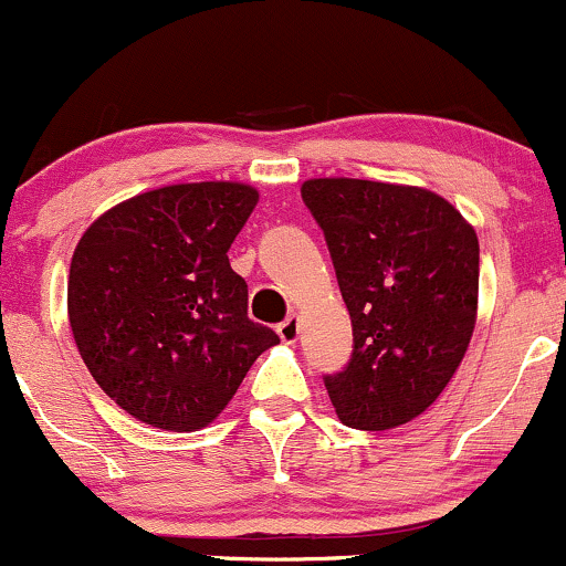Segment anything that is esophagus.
Returning <instances> with one entry per match:
<instances>
[{"mask_svg":"<svg viewBox=\"0 0 566 566\" xmlns=\"http://www.w3.org/2000/svg\"><path fill=\"white\" fill-rule=\"evenodd\" d=\"M276 333L284 343H295L297 335H301V324H297V316H287V319L279 324Z\"/></svg>","mask_w":566,"mask_h":566,"instance_id":"1","label":"esophagus"}]
</instances>
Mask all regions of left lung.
Masks as SVG:
<instances>
[{"label": "left lung", "instance_id": "obj_1", "mask_svg": "<svg viewBox=\"0 0 566 566\" xmlns=\"http://www.w3.org/2000/svg\"><path fill=\"white\" fill-rule=\"evenodd\" d=\"M354 327L327 375L337 418L388 431L423 415L458 373L479 305V239L439 193L359 178L305 180Z\"/></svg>", "mask_w": 566, "mask_h": 566}]
</instances>
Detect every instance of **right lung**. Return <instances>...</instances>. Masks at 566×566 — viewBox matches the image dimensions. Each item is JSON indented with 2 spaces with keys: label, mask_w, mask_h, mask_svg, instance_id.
Masks as SVG:
<instances>
[{
  "label": "right lung",
  "mask_w": 566,
  "mask_h": 566,
  "mask_svg": "<svg viewBox=\"0 0 566 566\" xmlns=\"http://www.w3.org/2000/svg\"><path fill=\"white\" fill-rule=\"evenodd\" d=\"M255 205L244 184H178L122 201L82 233L71 333L97 386L140 423L178 433L212 423L279 343L247 316V282L229 263Z\"/></svg>",
  "instance_id": "1"
}]
</instances>
